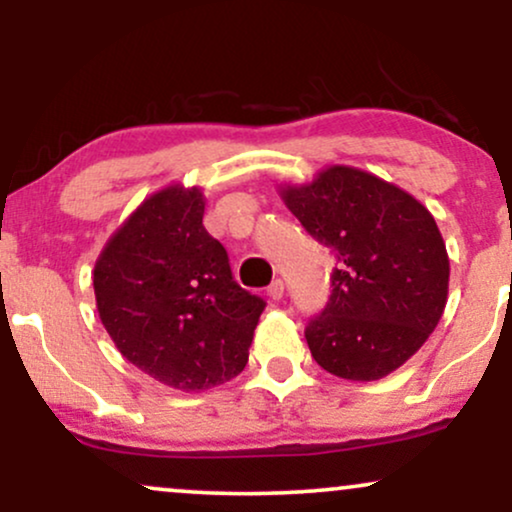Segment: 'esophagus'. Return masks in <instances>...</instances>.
<instances>
[{
	"label": "esophagus",
	"instance_id": "34e87169",
	"mask_svg": "<svg viewBox=\"0 0 512 512\" xmlns=\"http://www.w3.org/2000/svg\"><path fill=\"white\" fill-rule=\"evenodd\" d=\"M267 296L272 298V301H281V298H284V281H281V279H274L272 284H269Z\"/></svg>",
	"mask_w": 512,
	"mask_h": 512
}]
</instances>
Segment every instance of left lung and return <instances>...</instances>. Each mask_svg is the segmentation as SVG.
<instances>
[{"label":"left lung","mask_w":512,"mask_h":512,"mask_svg":"<svg viewBox=\"0 0 512 512\" xmlns=\"http://www.w3.org/2000/svg\"><path fill=\"white\" fill-rule=\"evenodd\" d=\"M281 199L339 260L330 303L305 327L310 354L337 378H385L424 346L448 303L436 219L402 187L351 166L284 185Z\"/></svg>","instance_id":"left-lung-1"}]
</instances>
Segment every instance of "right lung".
Here are the masks:
<instances>
[{"instance_id":"1","label":"right lung","mask_w":512,"mask_h":512,"mask_svg":"<svg viewBox=\"0 0 512 512\" xmlns=\"http://www.w3.org/2000/svg\"><path fill=\"white\" fill-rule=\"evenodd\" d=\"M202 216L199 187H163L110 236L93 269L98 315L117 351L182 392L236 378L264 310L233 281Z\"/></svg>"}]
</instances>
